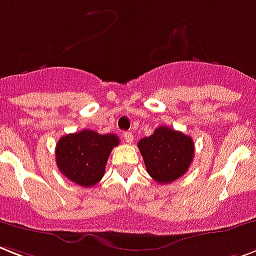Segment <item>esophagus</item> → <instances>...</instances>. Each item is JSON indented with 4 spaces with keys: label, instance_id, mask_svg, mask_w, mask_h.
<instances>
[{
    "label": "esophagus",
    "instance_id": "34e87169",
    "mask_svg": "<svg viewBox=\"0 0 256 256\" xmlns=\"http://www.w3.org/2000/svg\"><path fill=\"white\" fill-rule=\"evenodd\" d=\"M122 138H124V140H126L128 144H130V142L134 141V134H130V132H124Z\"/></svg>",
    "mask_w": 256,
    "mask_h": 256
}]
</instances>
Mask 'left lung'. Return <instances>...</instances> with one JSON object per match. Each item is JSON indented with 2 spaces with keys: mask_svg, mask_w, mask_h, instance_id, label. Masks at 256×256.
Listing matches in <instances>:
<instances>
[{
  "mask_svg": "<svg viewBox=\"0 0 256 256\" xmlns=\"http://www.w3.org/2000/svg\"><path fill=\"white\" fill-rule=\"evenodd\" d=\"M149 176L158 184H170L185 174L194 156V142L190 136L158 126L150 136L138 144Z\"/></svg>",
  "mask_w": 256,
  "mask_h": 256,
  "instance_id": "8db88e82",
  "label": "left lung"
}]
</instances>
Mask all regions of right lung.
<instances>
[{
    "instance_id": "add662e5",
    "label": "right lung",
    "mask_w": 256,
    "mask_h": 256,
    "mask_svg": "<svg viewBox=\"0 0 256 256\" xmlns=\"http://www.w3.org/2000/svg\"><path fill=\"white\" fill-rule=\"evenodd\" d=\"M118 138L114 134H100L83 130L59 138L55 158L59 170L76 185L91 188L103 178L110 153Z\"/></svg>"
}]
</instances>
